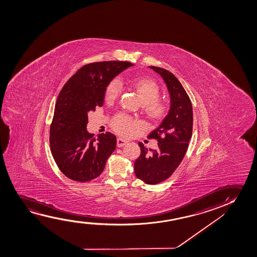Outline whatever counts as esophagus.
Returning <instances> with one entry per match:
<instances>
[{"label": "esophagus", "instance_id": "1", "mask_svg": "<svg viewBox=\"0 0 257 257\" xmlns=\"http://www.w3.org/2000/svg\"><path fill=\"white\" fill-rule=\"evenodd\" d=\"M126 143H128V141L123 140V139H121V138H118V139L116 140V146H117L118 148H122V147L126 144Z\"/></svg>", "mask_w": 257, "mask_h": 257}]
</instances>
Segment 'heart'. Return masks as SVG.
<instances>
[{
  "mask_svg": "<svg viewBox=\"0 0 257 257\" xmlns=\"http://www.w3.org/2000/svg\"><path fill=\"white\" fill-rule=\"evenodd\" d=\"M132 86L137 91L141 102L144 103L146 116L149 119L159 120L165 116L167 106L165 103L159 102L161 91L158 84L154 80L147 77H140L132 81ZM121 92V84L118 80L109 81L105 88V100L107 102L115 101ZM139 126V123L130 116L117 115L112 121V127L117 134L123 136H130L134 129Z\"/></svg>",
  "mask_w": 257,
  "mask_h": 257,
  "instance_id": "1",
  "label": "heart"
}]
</instances>
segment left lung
Here are the masks:
<instances>
[{"mask_svg": "<svg viewBox=\"0 0 257 257\" xmlns=\"http://www.w3.org/2000/svg\"><path fill=\"white\" fill-rule=\"evenodd\" d=\"M162 76L166 83L170 108L168 115L148 139L158 141L156 150L139 143L141 154L134 162V173L148 184H157L169 178L179 166L189 146L193 125V110L190 97L178 79L169 71L149 67Z\"/></svg>", "mask_w": 257, "mask_h": 257, "instance_id": "left-lung-1", "label": "left lung"}]
</instances>
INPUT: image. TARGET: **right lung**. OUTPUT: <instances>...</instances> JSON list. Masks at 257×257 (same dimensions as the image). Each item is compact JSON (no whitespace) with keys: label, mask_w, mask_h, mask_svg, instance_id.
<instances>
[{"label":"right lung","mask_w":257,"mask_h":257,"mask_svg":"<svg viewBox=\"0 0 257 257\" xmlns=\"http://www.w3.org/2000/svg\"><path fill=\"white\" fill-rule=\"evenodd\" d=\"M132 66L128 61L85 65L61 89L50 128V146L57 165L68 178L77 182L95 179L115 150V135L88 133V114L102 107L109 81Z\"/></svg>","instance_id":"obj_1"}]
</instances>
